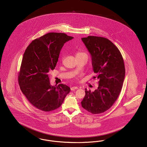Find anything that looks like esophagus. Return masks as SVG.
I'll return each mask as SVG.
<instances>
[{"label": "esophagus", "instance_id": "obj_1", "mask_svg": "<svg viewBox=\"0 0 147 147\" xmlns=\"http://www.w3.org/2000/svg\"><path fill=\"white\" fill-rule=\"evenodd\" d=\"M78 89V87H77V86H73V87H71V88H70V89H71V91H73V90H76V89Z\"/></svg>", "mask_w": 147, "mask_h": 147}]
</instances>
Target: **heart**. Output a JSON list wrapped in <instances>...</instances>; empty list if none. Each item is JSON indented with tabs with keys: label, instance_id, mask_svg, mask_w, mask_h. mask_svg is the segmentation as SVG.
I'll use <instances>...</instances> for the list:
<instances>
[{
	"label": "heart",
	"instance_id": "heart-1",
	"mask_svg": "<svg viewBox=\"0 0 147 147\" xmlns=\"http://www.w3.org/2000/svg\"><path fill=\"white\" fill-rule=\"evenodd\" d=\"M86 55L85 53L82 52H78L77 53V56H79V55Z\"/></svg>",
	"mask_w": 147,
	"mask_h": 147
}]
</instances>
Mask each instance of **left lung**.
Segmentation results:
<instances>
[{
  "instance_id": "1",
  "label": "left lung",
  "mask_w": 147,
  "mask_h": 147,
  "mask_svg": "<svg viewBox=\"0 0 147 147\" xmlns=\"http://www.w3.org/2000/svg\"><path fill=\"white\" fill-rule=\"evenodd\" d=\"M91 56L92 69L99 80L98 89H85L82 106L88 112L99 114L108 110L118 98L125 77L122 56L109 39L89 36L82 38Z\"/></svg>"
}]
</instances>
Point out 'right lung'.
I'll use <instances>...</instances> for the list:
<instances>
[{"mask_svg": "<svg viewBox=\"0 0 147 147\" xmlns=\"http://www.w3.org/2000/svg\"><path fill=\"white\" fill-rule=\"evenodd\" d=\"M73 38L64 33L49 32L33 40L24 52L19 84L31 104L40 110L49 112L59 108L70 92L66 85L51 86L49 72L55 68L64 44Z\"/></svg>", "mask_w": 147, "mask_h": 147, "instance_id": "add662e5", "label": "right lung"}]
</instances>
